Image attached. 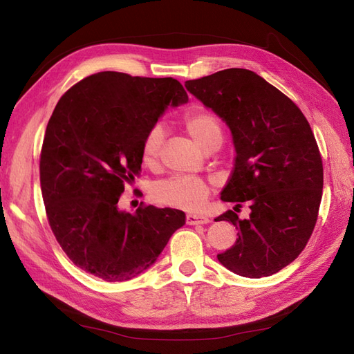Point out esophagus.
Here are the masks:
<instances>
[{"mask_svg":"<svg viewBox=\"0 0 354 354\" xmlns=\"http://www.w3.org/2000/svg\"><path fill=\"white\" fill-rule=\"evenodd\" d=\"M186 223L189 224V226H198V224L209 223V218L205 216H198V214H187Z\"/></svg>","mask_w":354,"mask_h":354,"instance_id":"34e87169","label":"esophagus"}]
</instances>
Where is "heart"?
<instances>
[{
    "label": "heart",
    "mask_w": 354,
    "mask_h": 354,
    "mask_svg": "<svg viewBox=\"0 0 354 354\" xmlns=\"http://www.w3.org/2000/svg\"><path fill=\"white\" fill-rule=\"evenodd\" d=\"M181 125L203 151L218 149L223 142V125L212 112L194 108L181 118ZM164 143V130L160 125L147 131L142 145V158L147 165L156 164ZM153 198L164 205L181 209H198L208 198V186L201 178L178 176L160 181L153 187Z\"/></svg>",
    "instance_id": "1"
}]
</instances>
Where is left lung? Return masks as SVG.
<instances>
[{
  "mask_svg": "<svg viewBox=\"0 0 354 354\" xmlns=\"http://www.w3.org/2000/svg\"><path fill=\"white\" fill-rule=\"evenodd\" d=\"M185 87L232 133L236 156L221 201L251 209L248 218L230 209L216 218L238 229L217 259L243 277L274 274L304 250L317 220L324 168L312 128L291 99L248 69H224Z\"/></svg>",
  "mask_w": 354,
  "mask_h": 354,
  "instance_id": "obj_1",
  "label": "left lung"
}]
</instances>
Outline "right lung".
Here are the masks:
<instances>
[{
    "label": "right lung",
    "instance_id": "1",
    "mask_svg": "<svg viewBox=\"0 0 354 354\" xmlns=\"http://www.w3.org/2000/svg\"><path fill=\"white\" fill-rule=\"evenodd\" d=\"M189 102L174 78L99 72L69 88L56 104L42 143L39 180L50 227L66 255L106 282L147 270L183 211L121 209L125 183L142 171V145L168 106Z\"/></svg>",
    "mask_w": 354,
    "mask_h": 354
}]
</instances>
